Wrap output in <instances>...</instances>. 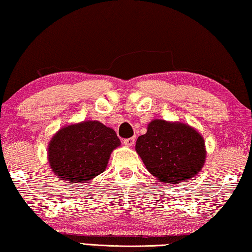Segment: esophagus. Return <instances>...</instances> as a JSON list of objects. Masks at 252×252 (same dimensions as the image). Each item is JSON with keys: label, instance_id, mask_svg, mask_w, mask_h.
<instances>
[{"label": "esophagus", "instance_id": "obj_1", "mask_svg": "<svg viewBox=\"0 0 252 252\" xmlns=\"http://www.w3.org/2000/svg\"><path fill=\"white\" fill-rule=\"evenodd\" d=\"M135 143V137H130V138H125L124 139V144L126 146H133Z\"/></svg>", "mask_w": 252, "mask_h": 252}]
</instances>
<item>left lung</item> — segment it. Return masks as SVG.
<instances>
[{
    "mask_svg": "<svg viewBox=\"0 0 252 252\" xmlns=\"http://www.w3.org/2000/svg\"><path fill=\"white\" fill-rule=\"evenodd\" d=\"M136 152L147 171L164 183L192 179L205 160L204 141L194 128L162 119L148 124L147 133L137 138Z\"/></svg>",
    "mask_w": 252,
    "mask_h": 252,
    "instance_id": "1",
    "label": "left lung"
}]
</instances>
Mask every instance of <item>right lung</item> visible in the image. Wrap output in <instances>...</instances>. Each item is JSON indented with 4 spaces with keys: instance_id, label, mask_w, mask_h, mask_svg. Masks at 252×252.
<instances>
[{
    "instance_id": "right-lung-1",
    "label": "right lung",
    "mask_w": 252,
    "mask_h": 252,
    "mask_svg": "<svg viewBox=\"0 0 252 252\" xmlns=\"http://www.w3.org/2000/svg\"><path fill=\"white\" fill-rule=\"evenodd\" d=\"M119 145L115 130L97 121L69 125L49 144V163L60 179L88 183L106 170L111 152Z\"/></svg>"
}]
</instances>
